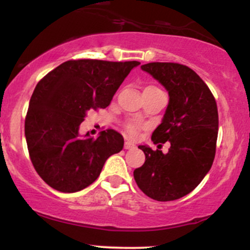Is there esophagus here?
<instances>
[{
	"label": "esophagus",
	"instance_id": "34e87169",
	"mask_svg": "<svg viewBox=\"0 0 250 250\" xmlns=\"http://www.w3.org/2000/svg\"><path fill=\"white\" fill-rule=\"evenodd\" d=\"M135 148V145L131 141H125V149H133Z\"/></svg>",
	"mask_w": 250,
	"mask_h": 250
}]
</instances>
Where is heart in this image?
Masks as SVG:
<instances>
[{"instance_id":"heart-1","label":"heart","mask_w":250,"mask_h":250,"mask_svg":"<svg viewBox=\"0 0 250 250\" xmlns=\"http://www.w3.org/2000/svg\"><path fill=\"white\" fill-rule=\"evenodd\" d=\"M149 88H151V87H149ZM151 89H155V88H151ZM139 128H140V125H136V123H130V125H127L128 131L131 135H136L137 131H139Z\"/></svg>"}]
</instances>
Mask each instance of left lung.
<instances>
[{"label":"left lung","instance_id":"obj_1","mask_svg":"<svg viewBox=\"0 0 250 250\" xmlns=\"http://www.w3.org/2000/svg\"><path fill=\"white\" fill-rule=\"evenodd\" d=\"M168 91L169 102L154 143H170L167 154L139 146L146 155L134 179L147 196L174 201L193 191L210 170L216 149L219 114L215 99L202 79L179 63L153 62L141 65Z\"/></svg>","mask_w":250,"mask_h":250}]
</instances>
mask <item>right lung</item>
I'll list each match as a JSON object with an SVG mask.
<instances>
[{"label": "right lung", "mask_w": 250, "mask_h": 250, "mask_svg": "<svg viewBox=\"0 0 250 250\" xmlns=\"http://www.w3.org/2000/svg\"><path fill=\"white\" fill-rule=\"evenodd\" d=\"M140 62L67 61L37 83L24 122L30 160L47 185L76 193L100 176L109 156L122 150L121 134L109 129L97 139L80 134L89 110L108 107Z\"/></svg>", "instance_id": "right-lung-1"}]
</instances>
